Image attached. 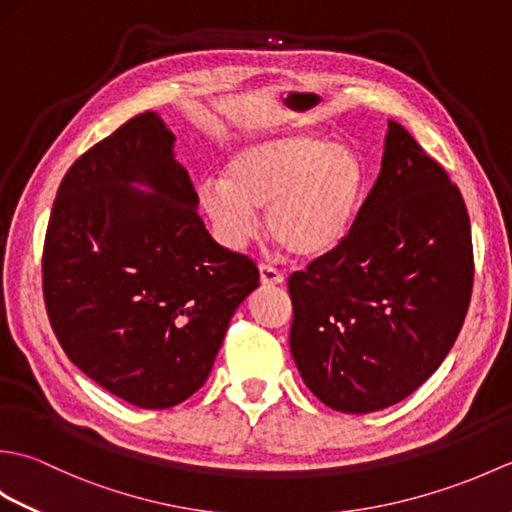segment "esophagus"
I'll return each mask as SVG.
<instances>
[{
  "label": "esophagus",
  "mask_w": 512,
  "mask_h": 512,
  "mask_svg": "<svg viewBox=\"0 0 512 512\" xmlns=\"http://www.w3.org/2000/svg\"><path fill=\"white\" fill-rule=\"evenodd\" d=\"M284 273H279L277 268H273V266H266V264H262L259 266V281H262V286H279V284H284Z\"/></svg>",
  "instance_id": "34e87169"
}]
</instances>
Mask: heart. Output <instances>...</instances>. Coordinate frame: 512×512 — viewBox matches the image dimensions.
<instances>
[{"label":"heart","mask_w":512,"mask_h":512,"mask_svg":"<svg viewBox=\"0 0 512 512\" xmlns=\"http://www.w3.org/2000/svg\"><path fill=\"white\" fill-rule=\"evenodd\" d=\"M365 191V169L350 147L295 132L250 140L226 176H204L198 202L228 248L255 237L266 209L268 235L299 259L332 253L350 233Z\"/></svg>","instance_id":"obj_1"}]
</instances>
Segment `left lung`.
I'll return each instance as SVG.
<instances>
[{
    "instance_id": "obj_1",
    "label": "left lung",
    "mask_w": 512,
    "mask_h": 512,
    "mask_svg": "<svg viewBox=\"0 0 512 512\" xmlns=\"http://www.w3.org/2000/svg\"><path fill=\"white\" fill-rule=\"evenodd\" d=\"M471 290L462 193L389 121L380 173L350 233L288 281L290 352L303 383L343 413L396 405L447 358Z\"/></svg>"
}]
</instances>
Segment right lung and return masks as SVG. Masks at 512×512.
<instances>
[{"instance_id": "1", "label": "right lung", "mask_w": 512, "mask_h": 512, "mask_svg": "<svg viewBox=\"0 0 512 512\" xmlns=\"http://www.w3.org/2000/svg\"><path fill=\"white\" fill-rule=\"evenodd\" d=\"M173 143L145 112L85 151L43 244V299L63 352L140 409H169L204 385L228 321L259 286L257 266L206 231Z\"/></svg>"}]
</instances>
